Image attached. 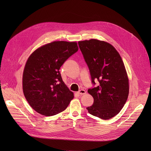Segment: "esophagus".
<instances>
[{
	"instance_id": "34e87169",
	"label": "esophagus",
	"mask_w": 151,
	"mask_h": 151,
	"mask_svg": "<svg viewBox=\"0 0 151 151\" xmlns=\"http://www.w3.org/2000/svg\"><path fill=\"white\" fill-rule=\"evenodd\" d=\"M86 93V92L84 89H81V90H80V91H79L78 92V93L80 94V96H82V95H84V94H85Z\"/></svg>"
}]
</instances>
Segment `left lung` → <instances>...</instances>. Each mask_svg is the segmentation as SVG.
Listing matches in <instances>:
<instances>
[{
  "mask_svg": "<svg viewBox=\"0 0 151 151\" xmlns=\"http://www.w3.org/2000/svg\"><path fill=\"white\" fill-rule=\"evenodd\" d=\"M89 68L92 83L88 89L93 104L88 113L104 120L113 117L122 109L129 93V79L121 55L108 43L96 39L78 42Z\"/></svg>",
  "mask_w": 151,
  "mask_h": 151,
  "instance_id": "left-lung-1",
  "label": "left lung"
}]
</instances>
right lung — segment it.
<instances>
[{"mask_svg": "<svg viewBox=\"0 0 151 151\" xmlns=\"http://www.w3.org/2000/svg\"><path fill=\"white\" fill-rule=\"evenodd\" d=\"M76 42H54L36 50L29 58L22 76V89L29 104L46 116L64 111L73 99L59 69L76 52Z\"/></svg>", "mask_w": 151, "mask_h": 151, "instance_id": "add662e5", "label": "right lung"}]
</instances>
